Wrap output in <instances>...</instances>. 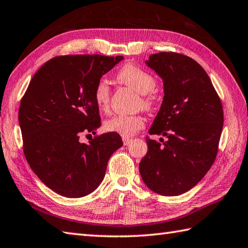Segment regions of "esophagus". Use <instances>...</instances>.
<instances>
[{
    "label": "esophagus",
    "mask_w": 248,
    "mask_h": 248,
    "mask_svg": "<svg viewBox=\"0 0 248 248\" xmlns=\"http://www.w3.org/2000/svg\"><path fill=\"white\" fill-rule=\"evenodd\" d=\"M123 141H124V146H128V145L131 143V141H132V140H131V139H125V138H124V139H123Z\"/></svg>",
    "instance_id": "34e87169"
}]
</instances>
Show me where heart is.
<instances>
[{
    "mask_svg": "<svg viewBox=\"0 0 248 248\" xmlns=\"http://www.w3.org/2000/svg\"><path fill=\"white\" fill-rule=\"evenodd\" d=\"M117 80L131 87L140 94L143 108L150 109L155 104V96L152 91L155 88L156 81L148 71L134 64H127L117 72ZM110 89L107 81H99L93 88V100L98 108L107 112L109 107ZM144 127V119L139 115H116L104 121V129L108 132L116 133L123 138L133 136Z\"/></svg>",
    "mask_w": 248,
    "mask_h": 248,
    "instance_id": "obj_1",
    "label": "heart"
}]
</instances>
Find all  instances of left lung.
<instances>
[{
	"mask_svg": "<svg viewBox=\"0 0 248 248\" xmlns=\"http://www.w3.org/2000/svg\"><path fill=\"white\" fill-rule=\"evenodd\" d=\"M145 64L164 86V97L147 138V155L140 163L141 179L151 191L177 196L189 191L211 168L217 155L224 114L207 72L183 54L160 52Z\"/></svg>",
	"mask_w": 248,
	"mask_h": 248,
	"instance_id": "8db88e82",
	"label": "left lung"
}]
</instances>
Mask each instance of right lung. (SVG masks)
<instances>
[{
  "label": "right lung",
  "mask_w": 248,
  "mask_h": 248,
  "mask_svg": "<svg viewBox=\"0 0 248 248\" xmlns=\"http://www.w3.org/2000/svg\"><path fill=\"white\" fill-rule=\"evenodd\" d=\"M124 56H56L40 67L19 108L25 159L52 191L69 198L93 193L108 159L123 146L120 135L104 133L81 143L83 132L101 125L93 88Z\"/></svg>",
  "instance_id": "right-lung-1"
}]
</instances>
